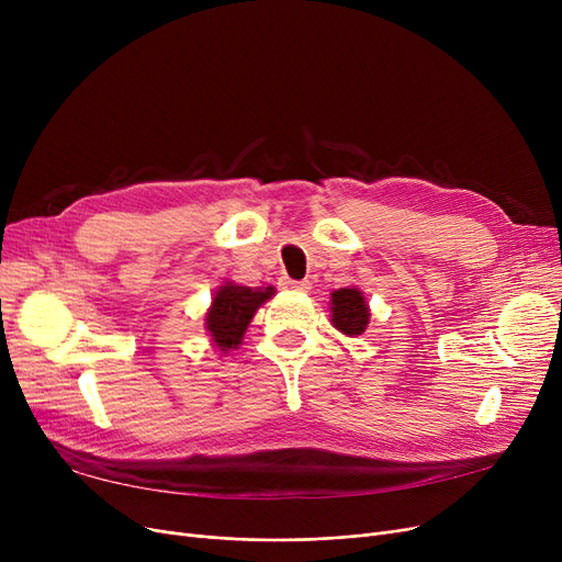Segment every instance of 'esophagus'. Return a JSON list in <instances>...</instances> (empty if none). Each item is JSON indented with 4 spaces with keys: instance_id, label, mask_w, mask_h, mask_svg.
I'll return each mask as SVG.
<instances>
[{
    "instance_id": "obj_1",
    "label": "esophagus",
    "mask_w": 562,
    "mask_h": 562,
    "mask_svg": "<svg viewBox=\"0 0 562 562\" xmlns=\"http://www.w3.org/2000/svg\"><path fill=\"white\" fill-rule=\"evenodd\" d=\"M282 284H284V289H289V291H299V293H307V291L312 289V284H310L307 280H301V282H296V280H284Z\"/></svg>"
}]
</instances>
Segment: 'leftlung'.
I'll return each mask as SVG.
<instances>
[{
	"instance_id": "1",
	"label": "left lung",
	"mask_w": 562,
	"mask_h": 562,
	"mask_svg": "<svg viewBox=\"0 0 562 562\" xmlns=\"http://www.w3.org/2000/svg\"><path fill=\"white\" fill-rule=\"evenodd\" d=\"M330 323L346 335L358 337L369 328L371 310L364 299V291L360 286H341L330 293Z\"/></svg>"
}]
</instances>
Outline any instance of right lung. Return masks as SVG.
<instances>
[{
	"label": "right lung",
	"instance_id": "obj_1",
	"mask_svg": "<svg viewBox=\"0 0 562 562\" xmlns=\"http://www.w3.org/2000/svg\"><path fill=\"white\" fill-rule=\"evenodd\" d=\"M276 296V286H244L232 280L216 291L210 310L204 312V330L221 356L236 350L244 341L257 310Z\"/></svg>",
	"mask_w": 562,
	"mask_h": 562
}]
</instances>
